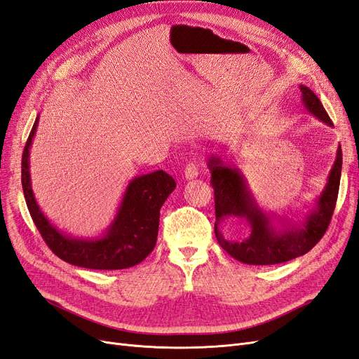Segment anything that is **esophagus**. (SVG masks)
Here are the masks:
<instances>
[{
  "label": "esophagus",
  "mask_w": 359,
  "mask_h": 359,
  "mask_svg": "<svg viewBox=\"0 0 359 359\" xmlns=\"http://www.w3.org/2000/svg\"><path fill=\"white\" fill-rule=\"evenodd\" d=\"M184 175H186L187 180H194L198 175H199V168L194 161H190L186 165V168H184Z\"/></svg>",
  "instance_id": "1"
}]
</instances>
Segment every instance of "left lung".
Instances as JSON below:
<instances>
[{
    "label": "left lung",
    "mask_w": 359,
    "mask_h": 359,
    "mask_svg": "<svg viewBox=\"0 0 359 359\" xmlns=\"http://www.w3.org/2000/svg\"><path fill=\"white\" fill-rule=\"evenodd\" d=\"M301 100L306 111L319 121L332 127L331 119L323 109L318 95L309 86L299 85ZM227 160V158H226ZM341 147L337 148L335 161L330 170L327 186L314 206L302 214V219L292 222L289 219H274L266 214L250 191L245 177L232 163L219 156L208 158L211 172V186L215 201V227L217 241L233 259L247 265H274L306 255L319 243L335 208L341 177ZM227 218L244 219L250 233L241 242L227 241L219 231V223Z\"/></svg>",
    "instance_id": "obj_1"
}]
</instances>
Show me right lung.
Masks as SVG:
<instances>
[{"label":"right lung","instance_id":"1","mask_svg":"<svg viewBox=\"0 0 359 359\" xmlns=\"http://www.w3.org/2000/svg\"><path fill=\"white\" fill-rule=\"evenodd\" d=\"M37 124L39 116L22 153V189L32 222L48 247L64 262L90 269H124L142 262L156 245L160 208L175 190V180L163 170L135 177L128 182L116 215L102 236H70L48 220L31 189L29 148Z\"/></svg>","mask_w":359,"mask_h":359}]
</instances>
